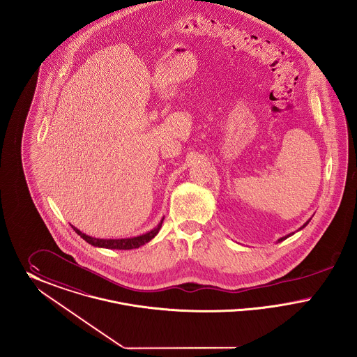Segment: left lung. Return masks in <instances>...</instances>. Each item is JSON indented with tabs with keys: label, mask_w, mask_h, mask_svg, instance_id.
<instances>
[{
	"label": "left lung",
	"mask_w": 357,
	"mask_h": 357,
	"mask_svg": "<svg viewBox=\"0 0 357 357\" xmlns=\"http://www.w3.org/2000/svg\"><path fill=\"white\" fill-rule=\"evenodd\" d=\"M306 225H307V223H306ZM305 225H303V227H305ZM286 238H287V236H284V238H281V239H280V241H278V242H281V241H284V239H286Z\"/></svg>",
	"instance_id": "1"
}]
</instances>
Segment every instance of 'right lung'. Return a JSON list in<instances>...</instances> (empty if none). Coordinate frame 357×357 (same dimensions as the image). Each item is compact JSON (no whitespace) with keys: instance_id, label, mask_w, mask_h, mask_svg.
Wrapping results in <instances>:
<instances>
[{"instance_id":"add662e5","label":"right lung","mask_w":357,"mask_h":357,"mask_svg":"<svg viewBox=\"0 0 357 357\" xmlns=\"http://www.w3.org/2000/svg\"><path fill=\"white\" fill-rule=\"evenodd\" d=\"M162 222H164V219L160 222V225H157L154 229H151V232L144 234L141 236L129 238V239H96V238H91L86 234H82L75 227H73V228L75 229L77 235H80V238H83L87 243L95 245V247H103V248H112V250H132V248H138L142 244L151 242V239L158 234V231L162 225Z\"/></svg>"}]
</instances>
